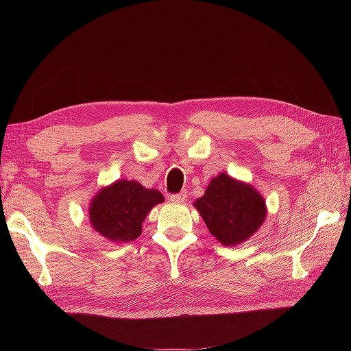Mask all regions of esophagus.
Masks as SVG:
<instances>
[{
    "instance_id": "obj_1",
    "label": "esophagus",
    "mask_w": 351,
    "mask_h": 351,
    "mask_svg": "<svg viewBox=\"0 0 351 351\" xmlns=\"http://www.w3.org/2000/svg\"><path fill=\"white\" fill-rule=\"evenodd\" d=\"M169 199H171L173 202H184L187 199V196L184 193H176V195L169 196Z\"/></svg>"
}]
</instances>
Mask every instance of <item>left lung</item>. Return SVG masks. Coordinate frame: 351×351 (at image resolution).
I'll use <instances>...</instances> for the list:
<instances>
[{"mask_svg":"<svg viewBox=\"0 0 351 351\" xmlns=\"http://www.w3.org/2000/svg\"><path fill=\"white\" fill-rule=\"evenodd\" d=\"M209 232L224 246L249 239L267 217L263 197L253 187L227 174L212 178L205 195L195 202Z\"/></svg>","mask_w":351,"mask_h":351,"instance_id":"1","label":"left lung"}]
</instances>
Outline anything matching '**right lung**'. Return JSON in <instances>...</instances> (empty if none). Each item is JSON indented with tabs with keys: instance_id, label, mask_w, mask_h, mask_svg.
Returning <instances> with one entry per match:
<instances>
[{
	"instance_id": "add662e5",
	"label": "right lung",
	"mask_w": 351,
	"mask_h": 351,
	"mask_svg": "<svg viewBox=\"0 0 351 351\" xmlns=\"http://www.w3.org/2000/svg\"><path fill=\"white\" fill-rule=\"evenodd\" d=\"M161 202L164 196L158 190L145 189L133 180H119L93 197L90 224L111 241H132L141 236L142 222L149 210Z\"/></svg>"
}]
</instances>
